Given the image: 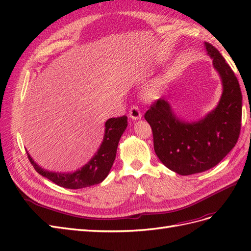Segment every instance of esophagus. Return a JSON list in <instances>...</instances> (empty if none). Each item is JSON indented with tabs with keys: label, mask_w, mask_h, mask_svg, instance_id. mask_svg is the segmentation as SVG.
<instances>
[{
	"label": "esophagus",
	"mask_w": 251,
	"mask_h": 251,
	"mask_svg": "<svg viewBox=\"0 0 251 251\" xmlns=\"http://www.w3.org/2000/svg\"><path fill=\"white\" fill-rule=\"evenodd\" d=\"M128 116H130L134 120H137V119L141 118V116H142L141 112L137 105H132L131 109L128 110Z\"/></svg>",
	"instance_id": "esophagus-1"
}]
</instances>
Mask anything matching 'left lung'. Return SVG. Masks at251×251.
Instances as JSON below:
<instances>
[{
	"label": "left lung",
	"mask_w": 251,
	"mask_h": 251,
	"mask_svg": "<svg viewBox=\"0 0 251 251\" xmlns=\"http://www.w3.org/2000/svg\"><path fill=\"white\" fill-rule=\"evenodd\" d=\"M212 65L222 79L223 93L217 108L205 118L185 124L160 98L144 118L153 131L154 150L160 161L179 175H193L216 166L237 143L242 120V93L237 76L217 48L205 43Z\"/></svg>",
	"instance_id": "1"
}]
</instances>
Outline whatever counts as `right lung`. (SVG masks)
<instances>
[{
    "label": "right lung",
    "instance_id": "1",
    "mask_svg": "<svg viewBox=\"0 0 251 251\" xmlns=\"http://www.w3.org/2000/svg\"><path fill=\"white\" fill-rule=\"evenodd\" d=\"M126 126L127 117L126 115L108 119L105 123L103 141L100 148L98 149L97 153L88 162V164L72 174H60L45 171L32 160L29 154H27L28 159L37 173L62 187L78 189L98 184L108 176L113 162L115 160L119 139Z\"/></svg>",
    "mask_w": 251,
    "mask_h": 251
}]
</instances>
